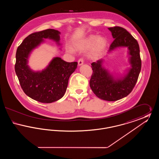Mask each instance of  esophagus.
I'll return each instance as SVG.
<instances>
[{
  "instance_id": "obj_1",
  "label": "esophagus",
  "mask_w": 159,
  "mask_h": 159,
  "mask_svg": "<svg viewBox=\"0 0 159 159\" xmlns=\"http://www.w3.org/2000/svg\"><path fill=\"white\" fill-rule=\"evenodd\" d=\"M83 62H84V61H83V58H80L78 60V65L79 66H82V64H83Z\"/></svg>"
}]
</instances>
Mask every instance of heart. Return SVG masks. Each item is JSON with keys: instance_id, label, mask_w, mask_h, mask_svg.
<instances>
[{"instance_id": "obj_1", "label": "heart", "mask_w": 159, "mask_h": 159, "mask_svg": "<svg viewBox=\"0 0 159 159\" xmlns=\"http://www.w3.org/2000/svg\"><path fill=\"white\" fill-rule=\"evenodd\" d=\"M106 45L107 40L104 37L99 36L97 38L95 35H90L80 42L77 43L76 44V47L79 49L83 50L86 49L92 46L91 53L93 55H97L104 51ZM68 51L71 53H73L75 52L74 49L71 48H69Z\"/></svg>"}]
</instances>
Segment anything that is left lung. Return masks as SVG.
Here are the masks:
<instances>
[{
    "mask_svg": "<svg viewBox=\"0 0 159 159\" xmlns=\"http://www.w3.org/2000/svg\"><path fill=\"white\" fill-rule=\"evenodd\" d=\"M108 30L114 39L108 52L119 48H128L130 68L124 76L115 77L102 66L103 60L101 59L91 64L93 73L89 84L99 98L114 101L126 97L133 90L141 71V60L138 43L128 31L117 26Z\"/></svg>",
    "mask_w": 159,
    "mask_h": 159,
    "instance_id": "left-lung-1",
    "label": "left lung"
}]
</instances>
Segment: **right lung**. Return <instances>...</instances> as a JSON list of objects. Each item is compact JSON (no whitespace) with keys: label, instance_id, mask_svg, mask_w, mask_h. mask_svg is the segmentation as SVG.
<instances>
[{"label":"right lung","instance_id":"add662e5","mask_svg":"<svg viewBox=\"0 0 159 159\" xmlns=\"http://www.w3.org/2000/svg\"><path fill=\"white\" fill-rule=\"evenodd\" d=\"M60 32L54 29L33 33L25 38L17 48L15 70L21 88L31 98L43 103H51L61 98L66 93L68 79L77 68V62H68L55 57L41 71L32 70L28 65L33 49L49 39L60 45Z\"/></svg>","mask_w":159,"mask_h":159}]
</instances>
